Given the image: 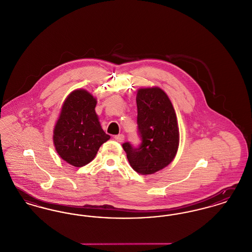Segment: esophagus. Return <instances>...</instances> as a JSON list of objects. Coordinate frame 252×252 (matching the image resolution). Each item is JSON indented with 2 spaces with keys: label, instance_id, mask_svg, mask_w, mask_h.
I'll use <instances>...</instances> for the list:
<instances>
[{
  "label": "esophagus",
  "instance_id": "esophagus-1",
  "mask_svg": "<svg viewBox=\"0 0 252 252\" xmlns=\"http://www.w3.org/2000/svg\"><path fill=\"white\" fill-rule=\"evenodd\" d=\"M115 139H116L118 142L122 143V142L124 141V139H125V136H124V134L120 133V134H118V135H115Z\"/></svg>",
  "mask_w": 252,
  "mask_h": 252
}]
</instances>
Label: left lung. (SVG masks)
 I'll list each match as a JSON object with an SVG mask.
<instances>
[{"label": "left lung", "instance_id": "left-lung-1", "mask_svg": "<svg viewBox=\"0 0 252 252\" xmlns=\"http://www.w3.org/2000/svg\"><path fill=\"white\" fill-rule=\"evenodd\" d=\"M137 125L142 143L123 149L132 169L140 174H153L167 167L179 146V129L172 102L161 88H139L136 93Z\"/></svg>", "mask_w": 252, "mask_h": 252}]
</instances>
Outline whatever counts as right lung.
Segmentation results:
<instances>
[{
  "label": "right lung",
  "instance_id": "1",
  "mask_svg": "<svg viewBox=\"0 0 252 252\" xmlns=\"http://www.w3.org/2000/svg\"><path fill=\"white\" fill-rule=\"evenodd\" d=\"M96 98L84 89L67 95L53 131L56 152L68 164L82 167L90 163L110 135L102 130L95 113Z\"/></svg>",
  "mask_w": 252,
  "mask_h": 252
}]
</instances>
